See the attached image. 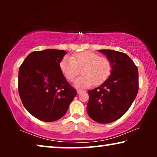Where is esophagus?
<instances>
[{"label": "esophagus", "instance_id": "esophagus-1", "mask_svg": "<svg viewBox=\"0 0 157 157\" xmlns=\"http://www.w3.org/2000/svg\"><path fill=\"white\" fill-rule=\"evenodd\" d=\"M83 92V91H81V90H77V94H80Z\"/></svg>", "mask_w": 157, "mask_h": 157}]
</instances>
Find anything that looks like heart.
Returning a JSON list of instances; mask_svg holds the SVG:
<instances>
[{
	"label": "heart",
	"instance_id": "b5f03b06",
	"mask_svg": "<svg viewBox=\"0 0 157 157\" xmlns=\"http://www.w3.org/2000/svg\"><path fill=\"white\" fill-rule=\"evenodd\" d=\"M59 66L64 77L69 81H74L81 69L82 76L74 81L75 86L80 89L89 87L93 83L101 84L109 78L112 70L110 60L91 51L64 57Z\"/></svg>",
	"mask_w": 157,
	"mask_h": 157
}]
</instances>
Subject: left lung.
Returning <instances> with one entry per match:
<instances>
[{
  "label": "left lung",
  "mask_w": 157,
  "mask_h": 157,
  "mask_svg": "<svg viewBox=\"0 0 157 157\" xmlns=\"http://www.w3.org/2000/svg\"><path fill=\"white\" fill-rule=\"evenodd\" d=\"M112 64L111 75L100 86L89 91L86 110L94 121L109 124L121 118L130 108L139 91L138 68L126 53L98 50Z\"/></svg>",
  "instance_id": "obj_1"
}]
</instances>
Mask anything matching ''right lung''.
Here are the masks:
<instances>
[{
    "instance_id": "1",
    "label": "right lung",
    "mask_w": 157,
    "mask_h": 157,
    "mask_svg": "<svg viewBox=\"0 0 157 157\" xmlns=\"http://www.w3.org/2000/svg\"><path fill=\"white\" fill-rule=\"evenodd\" d=\"M66 53L57 49L33 51L19 68L21 101L40 121L51 122L63 117L77 94L60 69V62Z\"/></svg>"
}]
</instances>
